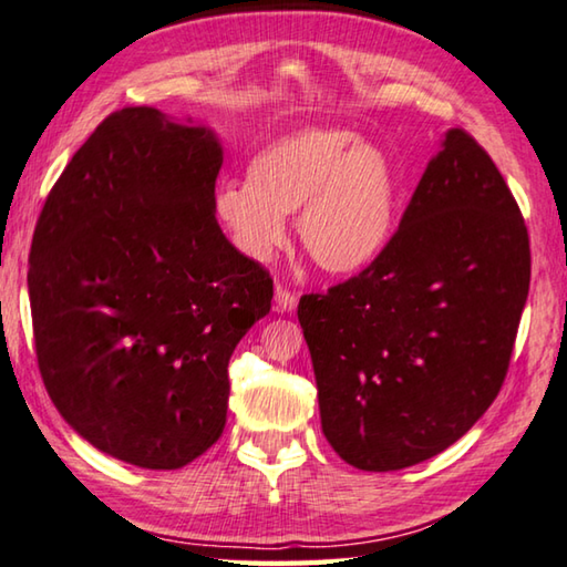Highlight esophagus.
<instances>
[{
  "label": "esophagus",
  "instance_id": "obj_1",
  "mask_svg": "<svg viewBox=\"0 0 567 567\" xmlns=\"http://www.w3.org/2000/svg\"><path fill=\"white\" fill-rule=\"evenodd\" d=\"M295 308H298V295L290 292L282 285H277L275 287V310L277 312H292Z\"/></svg>",
  "mask_w": 567,
  "mask_h": 567
}]
</instances>
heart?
<instances>
[{
	"label": "heart",
	"mask_w": 567,
	"mask_h": 567,
	"mask_svg": "<svg viewBox=\"0 0 567 567\" xmlns=\"http://www.w3.org/2000/svg\"><path fill=\"white\" fill-rule=\"evenodd\" d=\"M401 186L389 154L350 128H302L267 143L247 164V182H221L212 212L231 247L267 262L287 239L285 214L330 275H358L396 231Z\"/></svg>",
	"instance_id": "heart-1"
}]
</instances>
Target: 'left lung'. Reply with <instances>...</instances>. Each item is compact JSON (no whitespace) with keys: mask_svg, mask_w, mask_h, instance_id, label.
<instances>
[{"mask_svg":"<svg viewBox=\"0 0 567 567\" xmlns=\"http://www.w3.org/2000/svg\"><path fill=\"white\" fill-rule=\"evenodd\" d=\"M527 290L515 196L470 133L446 131L383 255L298 305L340 460L406 470L462 439L502 389Z\"/></svg>","mask_w":567,"mask_h":567,"instance_id":"8db88e82","label":"left lung"}]
</instances>
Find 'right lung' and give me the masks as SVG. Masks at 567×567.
<instances>
[{
	"label": "right lung",
	"instance_id": "right-lung-1",
	"mask_svg": "<svg viewBox=\"0 0 567 567\" xmlns=\"http://www.w3.org/2000/svg\"><path fill=\"white\" fill-rule=\"evenodd\" d=\"M224 151L206 125L123 107L52 186L34 227V348L52 403L103 454L178 470L227 424L229 358L272 305L212 199Z\"/></svg>",
	"mask_w": 567,
	"mask_h": 567
}]
</instances>
